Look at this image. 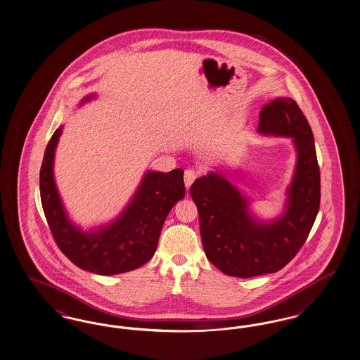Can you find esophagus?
I'll use <instances>...</instances> for the list:
<instances>
[{
  "label": "esophagus",
  "instance_id": "1",
  "mask_svg": "<svg viewBox=\"0 0 360 360\" xmlns=\"http://www.w3.org/2000/svg\"><path fill=\"white\" fill-rule=\"evenodd\" d=\"M195 178H197V172L194 170H186L185 172V186L188 190L193 185V182L195 181Z\"/></svg>",
  "mask_w": 360,
  "mask_h": 360
}]
</instances>
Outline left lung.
I'll return each instance as SVG.
<instances>
[{
  "instance_id": "1",
  "label": "left lung",
  "mask_w": 360,
  "mask_h": 360,
  "mask_svg": "<svg viewBox=\"0 0 360 360\" xmlns=\"http://www.w3.org/2000/svg\"><path fill=\"white\" fill-rule=\"evenodd\" d=\"M257 132L290 137L297 154L286 202L278 217L262 220L251 212L250 198L231 179L238 170L223 167L207 172L190 188L206 257L224 274L239 278L271 274L285 267L304 245L320 209L314 137L297 103L278 97L266 103Z\"/></svg>"
}]
</instances>
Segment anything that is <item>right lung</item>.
Returning <instances> with one entry per match:
<instances>
[{
  "instance_id": "1",
  "label": "right lung",
  "mask_w": 360,
  "mask_h": 360,
  "mask_svg": "<svg viewBox=\"0 0 360 360\" xmlns=\"http://www.w3.org/2000/svg\"><path fill=\"white\" fill-rule=\"evenodd\" d=\"M96 97L87 94L79 105ZM62 132L63 127L53 132L40 169L41 205L58 247L89 273L116 275L139 269L154 257L169 212L185 197L184 170H147L116 219L85 231L70 219L55 184L53 160Z\"/></svg>"
}]
</instances>
